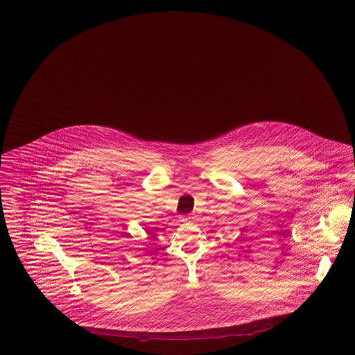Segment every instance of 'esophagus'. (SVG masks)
<instances>
[{"instance_id":"34e87169","label":"esophagus","mask_w":355,"mask_h":355,"mask_svg":"<svg viewBox=\"0 0 355 355\" xmlns=\"http://www.w3.org/2000/svg\"><path fill=\"white\" fill-rule=\"evenodd\" d=\"M193 217L191 216H181L180 217V221H182V223H190V221H193Z\"/></svg>"}]
</instances>
